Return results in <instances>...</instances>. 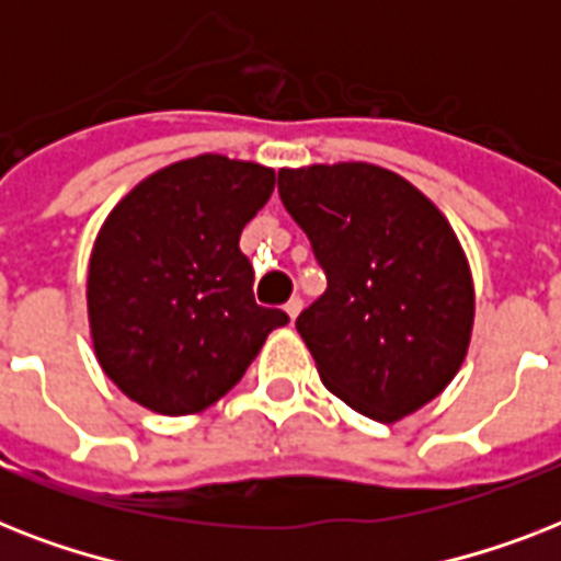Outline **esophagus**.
Listing matches in <instances>:
<instances>
[{"label":"esophagus","mask_w":561,"mask_h":561,"mask_svg":"<svg viewBox=\"0 0 561 561\" xmlns=\"http://www.w3.org/2000/svg\"><path fill=\"white\" fill-rule=\"evenodd\" d=\"M285 311H288L290 320H297V314H299V311H302V299L290 297L288 302H285Z\"/></svg>","instance_id":"1"}]
</instances>
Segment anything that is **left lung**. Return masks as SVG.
<instances>
[{"instance_id": "obj_1", "label": "left lung", "mask_w": 561, "mask_h": 561, "mask_svg": "<svg viewBox=\"0 0 561 561\" xmlns=\"http://www.w3.org/2000/svg\"><path fill=\"white\" fill-rule=\"evenodd\" d=\"M279 197L329 282L297 317L325 387L375 422L439 396L474 320L469 264L443 211L369 162L282 169Z\"/></svg>"}]
</instances>
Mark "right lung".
Listing matches in <instances>:
<instances>
[{
	"label": "right lung",
	"mask_w": 561,
	"mask_h": 561,
	"mask_svg": "<svg viewBox=\"0 0 561 561\" xmlns=\"http://www.w3.org/2000/svg\"><path fill=\"white\" fill-rule=\"evenodd\" d=\"M273 186V169L203 153L142 180L104 220L87 279L92 343L110 381L142 408H209L288 323L255 302L238 247Z\"/></svg>",
	"instance_id": "add662e5"
}]
</instances>
